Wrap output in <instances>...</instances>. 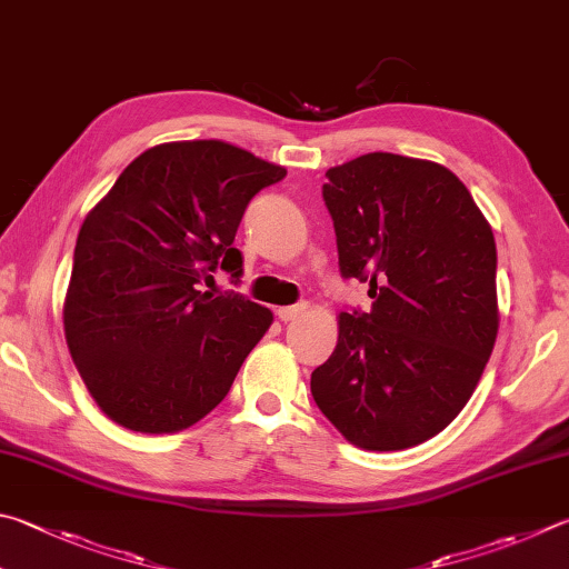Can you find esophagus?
Returning a JSON list of instances; mask_svg holds the SVG:
<instances>
[{"mask_svg":"<svg viewBox=\"0 0 569 569\" xmlns=\"http://www.w3.org/2000/svg\"><path fill=\"white\" fill-rule=\"evenodd\" d=\"M301 313H303V306H281V308H276V316L281 318V320H296Z\"/></svg>","mask_w":569,"mask_h":569,"instance_id":"1","label":"esophagus"}]
</instances>
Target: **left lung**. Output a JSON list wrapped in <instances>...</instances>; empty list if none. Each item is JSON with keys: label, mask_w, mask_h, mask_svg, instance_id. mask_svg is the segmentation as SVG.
<instances>
[{"label": "left lung", "mask_w": 569, "mask_h": 569, "mask_svg": "<svg viewBox=\"0 0 569 569\" xmlns=\"http://www.w3.org/2000/svg\"><path fill=\"white\" fill-rule=\"evenodd\" d=\"M326 179L340 276L373 306L338 316L313 400L358 448L420 446L465 408L498 338L492 229L436 161L376 151Z\"/></svg>", "instance_id": "1"}]
</instances>
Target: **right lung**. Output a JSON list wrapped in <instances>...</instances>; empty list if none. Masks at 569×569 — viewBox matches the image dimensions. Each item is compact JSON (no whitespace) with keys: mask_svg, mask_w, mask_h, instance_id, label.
<instances>
[{"mask_svg":"<svg viewBox=\"0 0 569 569\" xmlns=\"http://www.w3.org/2000/svg\"><path fill=\"white\" fill-rule=\"evenodd\" d=\"M283 167L226 141H173L143 151L81 223L64 301L71 360L119 426L177 432L231 390L273 313L233 283L246 206Z\"/></svg>","mask_w":569,"mask_h":569,"instance_id":"right-lung-1","label":"right lung"}]
</instances>
